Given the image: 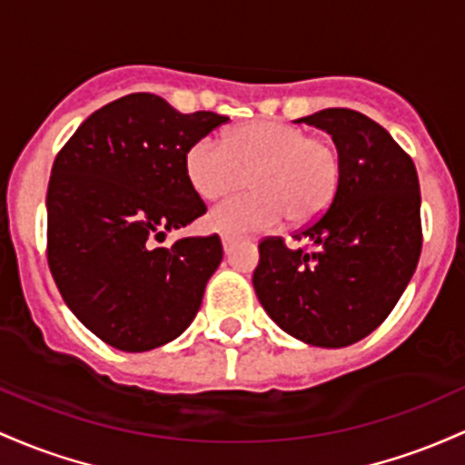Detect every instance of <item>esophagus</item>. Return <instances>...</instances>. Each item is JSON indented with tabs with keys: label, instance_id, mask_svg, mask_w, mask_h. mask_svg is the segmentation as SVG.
Wrapping results in <instances>:
<instances>
[{
	"label": "esophagus",
	"instance_id": "esophagus-1",
	"mask_svg": "<svg viewBox=\"0 0 465 465\" xmlns=\"http://www.w3.org/2000/svg\"><path fill=\"white\" fill-rule=\"evenodd\" d=\"M222 246H223V252H231L232 246H234V239L232 237H226V234H223V237H222Z\"/></svg>",
	"mask_w": 465,
	"mask_h": 465
}]
</instances>
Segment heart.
Masks as SVG:
<instances>
[{
    "label": "heart",
    "instance_id": "heart-1",
    "mask_svg": "<svg viewBox=\"0 0 465 465\" xmlns=\"http://www.w3.org/2000/svg\"><path fill=\"white\" fill-rule=\"evenodd\" d=\"M186 177L206 202L246 189L254 193L223 202L208 226L242 237L265 232L285 217L294 226L316 222L341 189L342 158L330 138L310 135L299 124L254 120L215 138L197 140L186 151Z\"/></svg>",
    "mask_w": 465,
    "mask_h": 465
}]
</instances>
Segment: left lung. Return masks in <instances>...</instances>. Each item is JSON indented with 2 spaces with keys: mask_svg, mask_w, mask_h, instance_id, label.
<instances>
[{
  "mask_svg": "<svg viewBox=\"0 0 465 465\" xmlns=\"http://www.w3.org/2000/svg\"><path fill=\"white\" fill-rule=\"evenodd\" d=\"M296 123L331 135L341 151L336 197L294 239L259 243L252 285L276 325L314 347L338 349L369 336L391 314L421 252L420 180L411 155L384 127L345 107Z\"/></svg>",
  "mask_w": 465,
  "mask_h": 465,
  "instance_id": "obj_1",
  "label": "left lung"
}]
</instances>
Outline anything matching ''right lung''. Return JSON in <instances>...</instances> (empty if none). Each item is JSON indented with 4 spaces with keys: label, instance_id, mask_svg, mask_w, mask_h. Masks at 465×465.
I'll use <instances>...</instances> for the list:
<instances>
[{
    "label": "right lung",
    "instance_id": "add662e5",
    "mask_svg": "<svg viewBox=\"0 0 465 465\" xmlns=\"http://www.w3.org/2000/svg\"><path fill=\"white\" fill-rule=\"evenodd\" d=\"M226 120L180 114L155 94H129L94 112L52 164L50 272L72 314L120 351L175 341L222 263L217 234L169 248H155L153 239L206 213L184 158Z\"/></svg>",
    "mask_w": 465,
    "mask_h": 465
}]
</instances>
